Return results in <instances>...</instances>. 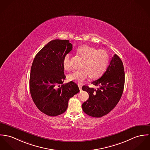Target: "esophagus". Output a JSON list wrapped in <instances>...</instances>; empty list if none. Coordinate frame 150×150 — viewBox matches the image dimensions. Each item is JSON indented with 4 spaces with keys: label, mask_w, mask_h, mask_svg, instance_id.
<instances>
[{
    "label": "esophagus",
    "mask_w": 150,
    "mask_h": 150,
    "mask_svg": "<svg viewBox=\"0 0 150 150\" xmlns=\"http://www.w3.org/2000/svg\"><path fill=\"white\" fill-rule=\"evenodd\" d=\"M78 87H79V90L81 91V90H82V85L80 84H78Z\"/></svg>",
    "instance_id": "esophagus-1"
}]
</instances>
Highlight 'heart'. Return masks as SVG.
Returning <instances> with one entry per match:
<instances>
[{"mask_svg":"<svg viewBox=\"0 0 150 150\" xmlns=\"http://www.w3.org/2000/svg\"><path fill=\"white\" fill-rule=\"evenodd\" d=\"M77 53L84 60L83 69L72 72L68 75L70 81L82 83L90 76L92 78H98L105 72L109 63V57L105 50H98L87 45H82L77 49ZM70 55L67 54L63 60V66L69 69Z\"/></svg>","mask_w":150,"mask_h":150,"instance_id":"heart-1","label":"heart"}]
</instances>
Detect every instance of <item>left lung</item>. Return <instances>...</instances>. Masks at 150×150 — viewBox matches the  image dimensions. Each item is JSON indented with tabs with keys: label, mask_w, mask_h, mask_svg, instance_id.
Returning <instances> with one entry per match:
<instances>
[{
	"label": "left lung",
	"mask_w": 150,
	"mask_h": 150,
	"mask_svg": "<svg viewBox=\"0 0 150 150\" xmlns=\"http://www.w3.org/2000/svg\"><path fill=\"white\" fill-rule=\"evenodd\" d=\"M125 83V72L120 58L115 54L106 71L100 79L92 84L96 89L83 86L82 90L88 93L89 98L82 104L83 112L90 116L100 117L108 114L120 100Z\"/></svg>",
	"instance_id": "8db88e82"
}]
</instances>
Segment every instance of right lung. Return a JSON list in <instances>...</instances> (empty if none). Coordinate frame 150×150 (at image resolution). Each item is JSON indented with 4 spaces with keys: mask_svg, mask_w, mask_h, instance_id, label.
<instances>
[{
    "mask_svg": "<svg viewBox=\"0 0 150 150\" xmlns=\"http://www.w3.org/2000/svg\"><path fill=\"white\" fill-rule=\"evenodd\" d=\"M72 49L69 40H52L34 59L29 80L31 96L37 108L49 116L64 113L69 98L79 92L72 81L63 84L66 78L63 60Z\"/></svg>",
    "mask_w": 150,
    "mask_h": 150,
    "instance_id": "1",
    "label": "right lung"
}]
</instances>
